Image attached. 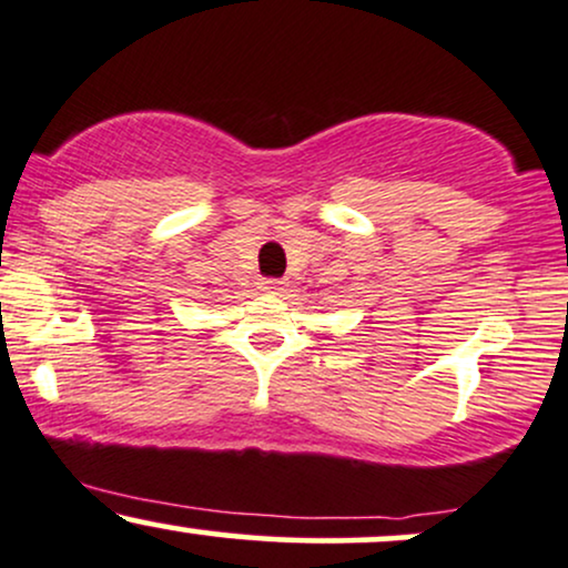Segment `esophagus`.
Segmentation results:
<instances>
[{"label": "esophagus", "instance_id": "1", "mask_svg": "<svg viewBox=\"0 0 568 568\" xmlns=\"http://www.w3.org/2000/svg\"><path fill=\"white\" fill-rule=\"evenodd\" d=\"M262 291H270V293L283 291V280H280V277H266V280H262Z\"/></svg>", "mask_w": 568, "mask_h": 568}]
</instances>
